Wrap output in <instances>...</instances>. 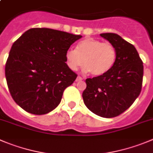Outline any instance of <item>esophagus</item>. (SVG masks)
<instances>
[{
  "label": "esophagus",
  "mask_w": 153,
  "mask_h": 153,
  "mask_svg": "<svg viewBox=\"0 0 153 153\" xmlns=\"http://www.w3.org/2000/svg\"><path fill=\"white\" fill-rule=\"evenodd\" d=\"M81 80H83V78L81 76H78L76 78V81H81Z\"/></svg>",
  "instance_id": "34e87169"
}]
</instances>
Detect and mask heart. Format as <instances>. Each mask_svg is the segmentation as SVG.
I'll return each mask as SVG.
<instances>
[{"label":"heart","mask_w":153,"mask_h":153,"mask_svg":"<svg viewBox=\"0 0 153 153\" xmlns=\"http://www.w3.org/2000/svg\"><path fill=\"white\" fill-rule=\"evenodd\" d=\"M117 53L113 44L94 38H85L80 41L77 50L70 48L65 53L68 66L77 70L85 65L84 71L94 76H100L109 72L116 60Z\"/></svg>","instance_id":"heart-1"}]
</instances>
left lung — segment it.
Returning <instances> with one entry per match:
<instances>
[{
	"instance_id": "1",
	"label": "left lung",
	"mask_w": 153,
	"mask_h": 153,
	"mask_svg": "<svg viewBox=\"0 0 153 153\" xmlns=\"http://www.w3.org/2000/svg\"><path fill=\"white\" fill-rule=\"evenodd\" d=\"M100 36L114 45L116 60L105 74L87 78L82 97L91 112L109 118L123 113L138 97L142 89L143 65L133 44L115 33H102Z\"/></svg>"
}]
</instances>
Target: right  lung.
I'll return each instance as SVG.
<instances>
[{"instance_id": "1", "label": "right lung", "mask_w": 153, "mask_h": 153, "mask_svg": "<svg viewBox=\"0 0 153 153\" xmlns=\"http://www.w3.org/2000/svg\"><path fill=\"white\" fill-rule=\"evenodd\" d=\"M81 35L47 28H33L13 44L5 76L13 100L26 112L44 115L59 105L77 74L65 62V53Z\"/></svg>"}]
</instances>
